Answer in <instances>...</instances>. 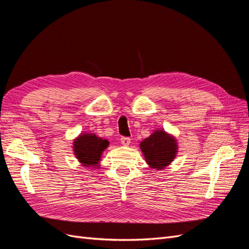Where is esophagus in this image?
Instances as JSON below:
<instances>
[{
	"label": "esophagus",
	"mask_w": 249,
	"mask_h": 249,
	"mask_svg": "<svg viewBox=\"0 0 249 249\" xmlns=\"http://www.w3.org/2000/svg\"><path fill=\"white\" fill-rule=\"evenodd\" d=\"M120 141H122L123 144L125 145V146L130 145V143H131V139H130L129 137H122V139H120Z\"/></svg>",
	"instance_id": "1"
}]
</instances>
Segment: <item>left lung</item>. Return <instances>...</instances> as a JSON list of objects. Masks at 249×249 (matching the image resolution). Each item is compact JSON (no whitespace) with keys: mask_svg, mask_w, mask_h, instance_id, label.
<instances>
[{"mask_svg":"<svg viewBox=\"0 0 249 249\" xmlns=\"http://www.w3.org/2000/svg\"><path fill=\"white\" fill-rule=\"evenodd\" d=\"M140 149L150 168L161 170L173 161L178 154L177 139L164 130H155L140 142Z\"/></svg>","mask_w":249,"mask_h":249,"instance_id":"1","label":"left lung"}]
</instances>
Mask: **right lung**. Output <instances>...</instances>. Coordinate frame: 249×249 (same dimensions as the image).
<instances>
[{
	"instance_id": "add662e5",
	"label": "right lung",
	"mask_w": 249,
	"mask_h": 249,
	"mask_svg": "<svg viewBox=\"0 0 249 249\" xmlns=\"http://www.w3.org/2000/svg\"><path fill=\"white\" fill-rule=\"evenodd\" d=\"M72 144L73 154L82 166L99 168L103 152L109 146V141L93 133H83L73 139Z\"/></svg>"
}]
</instances>
